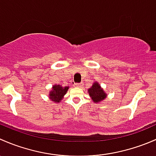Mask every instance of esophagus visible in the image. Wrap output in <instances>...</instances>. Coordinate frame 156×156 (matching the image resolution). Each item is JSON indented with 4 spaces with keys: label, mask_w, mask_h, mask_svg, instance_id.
I'll list each match as a JSON object with an SVG mask.
<instances>
[{
    "label": "esophagus",
    "mask_w": 156,
    "mask_h": 156,
    "mask_svg": "<svg viewBox=\"0 0 156 156\" xmlns=\"http://www.w3.org/2000/svg\"><path fill=\"white\" fill-rule=\"evenodd\" d=\"M75 86H76V87H77V88H82L83 85H82L81 83H76V84H75Z\"/></svg>",
    "instance_id": "1"
}]
</instances>
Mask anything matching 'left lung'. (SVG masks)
<instances>
[{
  "instance_id": "8db88e82",
  "label": "left lung",
  "mask_w": 156,
  "mask_h": 156,
  "mask_svg": "<svg viewBox=\"0 0 156 156\" xmlns=\"http://www.w3.org/2000/svg\"><path fill=\"white\" fill-rule=\"evenodd\" d=\"M88 93L92 101L95 104L101 102L107 97V93L102 89L101 85L96 81L93 83L91 87L88 89Z\"/></svg>"
}]
</instances>
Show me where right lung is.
Listing matches in <instances>:
<instances>
[{
    "instance_id": "obj_1",
    "label": "right lung",
    "mask_w": 156,
    "mask_h": 156,
    "mask_svg": "<svg viewBox=\"0 0 156 156\" xmlns=\"http://www.w3.org/2000/svg\"><path fill=\"white\" fill-rule=\"evenodd\" d=\"M69 86H62L61 85H53L52 89L50 90L49 94V98L51 101H53L56 104L60 103L61 101L64 98V96L66 94Z\"/></svg>"
}]
</instances>
